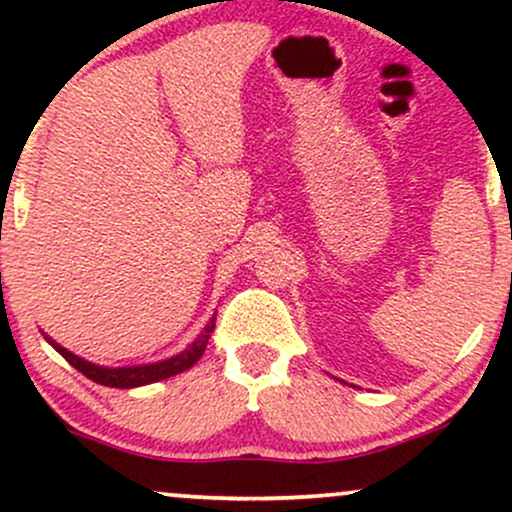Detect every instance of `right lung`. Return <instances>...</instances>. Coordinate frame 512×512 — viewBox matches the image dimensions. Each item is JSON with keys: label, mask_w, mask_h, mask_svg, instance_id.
I'll return each instance as SVG.
<instances>
[{"label": "right lung", "mask_w": 512, "mask_h": 512, "mask_svg": "<svg viewBox=\"0 0 512 512\" xmlns=\"http://www.w3.org/2000/svg\"><path fill=\"white\" fill-rule=\"evenodd\" d=\"M216 327V315L211 317L207 322V327H204V332L199 334V337L187 346L185 351H180V354L166 358V361H156V363H144V366H122V368H105V366H96V363L91 361H84V358H79L72 351H67L64 346H60L57 342H52V339L45 334V339L55 346L60 354L67 358L72 366L79 370V373H84L88 380H93V383L98 385H105V387H120V390H129V387H142V385H149V383H158V380H166L170 375H178L182 370L192 368L195 363L202 358L204 349H207V342L211 337V332H214Z\"/></svg>", "instance_id": "add662e5"}]
</instances>
